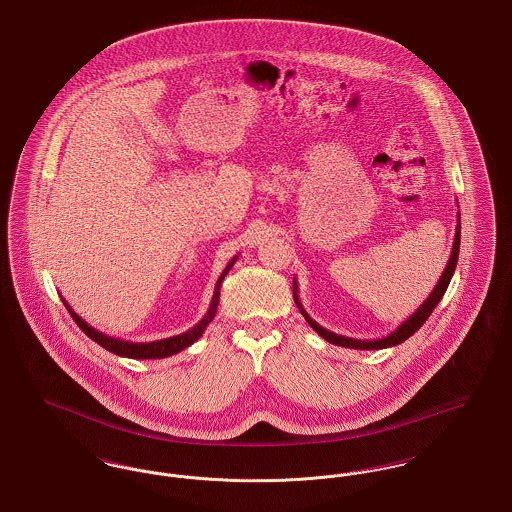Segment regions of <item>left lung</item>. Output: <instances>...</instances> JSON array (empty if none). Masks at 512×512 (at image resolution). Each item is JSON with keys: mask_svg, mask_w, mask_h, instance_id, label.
Returning a JSON list of instances; mask_svg holds the SVG:
<instances>
[{"mask_svg": "<svg viewBox=\"0 0 512 512\" xmlns=\"http://www.w3.org/2000/svg\"><path fill=\"white\" fill-rule=\"evenodd\" d=\"M459 217V224H457V230H455V242H453V251H451V257L445 265V270L441 272L439 276L438 284L434 288V292L428 295V299L414 311L411 317L407 318L403 324H399L390 336L386 338H380V340H353V338H347V336H340V334H334L326 328H322L318 324L317 320L309 317V313L303 309L301 301H299V295H297V282L293 278V301L297 305V309L301 311V315L305 317V320L311 324V328L317 332L320 338L328 341V343H334V345H340V347H349V349H386V347H393V345H399L405 340H409L413 336L414 332L428 320V317L432 315V311L438 307L443 293L447 290L451 278H453V272L457 268V259H459V247H461V213L457 215Z\"/></svg>", "mask_w": 512, "mask_h": 512, "instance_id": "obj_1", "label": "left lung"}]
</instances>
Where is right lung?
Here are the masks:
<instances>
[{"mask_svg": "<svg viewBox=\"0 0 512 512\" xmlns=\"http://www.w3.org/2000/svg\"><path fill=\"white\" fill-rule=\"evenodd\" d=\"M236 259H238V255L222 270V274H220L219 280H217V284H215L213 299H211V305H209L205 317L201 318V320L195 324L194 328L186 330L184 334H178V336H172V338H165V340L146 341V343L140 341V343H134V341L121 340V338L107 336V334L96 330L94 326H90L84 318L78 317V315L74 313L73 307H71L63 297H61V299H63V305L67 307V311L71 313V317L74 318V322L82 328V332H84L88 338H92L96 343H99L101 347H105L107 351H111V353H115V355H119V357H128V359H165V357H171V355L180 353L182 349L190 347L194 341L199 340V338L203 336V332H205V328L209 326V322H213V318L217 315V307H219L220 284H222L224 276L228 274V270L234 267Z\"/></svg>", "mask_w": 512, "mask_h": 512, "instance_id": "right-lung-1", "label": "right lung"}]
</instances>
